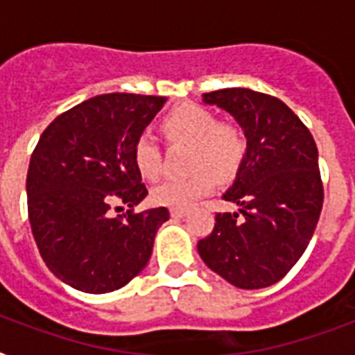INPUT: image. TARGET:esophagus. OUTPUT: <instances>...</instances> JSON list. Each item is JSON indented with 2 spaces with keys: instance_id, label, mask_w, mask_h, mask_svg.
<instances>
[{
  "instance_id": "esophagus-1",
  "label": "esophagus",
  "mask_w": 355,
  "mask_h": 355,
  "mask_svg": "<svg viewBox=\"0 0 355 355\" xmlns=\"http://www.w3.org/2000/svg\"><path fill=\"white\" fill-rule=\"evenodd\" d=\"M184 216H188V210H186V208H171L173 219H180V217Z\"/></svg>"
}]
</instances>
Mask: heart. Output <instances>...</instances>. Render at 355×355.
<instances>
[{
  "label": "heart",
  "instance_id": "heart-1",
  "mask_svg": "<svg viewBox=\"0 0 355 355\" xmlns=\"http://www.w3.org/2000/svg\"><path fill=\"white\" fill-rule=\"evenodd\" d=\"M160 130L167 144H188L186 177L167 178L153 189V200L167 208H188L216 186L237 177L248 156V138L234 121H217L208 108L182 103L164 116ZM132 164L139 177L156 180L162 173V149L156 139L141 132L132 144Z\"/></svg>",
  "mask_w": 355,
  "mask_h": 355
}]
</instances>
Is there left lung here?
Here are the masks:
<instances>
[{
	"mask_svg": "<svg viewBox=\"0 0 355 355\" xmlns=\"http://www.w3.org/2000/svg\"><path fill=\"white\" fill-rule=\"evenodd\" d=\"M225 108L248 138V156L223 199L239 214L219 211L197 248L214 272L241 289L280 282L308 248L319 223L324 188L309 128L286 103L248 88L205 94Z\"/></svg>",
	"mask_w": 355,
	"mask_h": 355,
	"instance_id": "8db88e82",
	"label": "left lung"
}]
</instances>
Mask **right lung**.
<instances>
[{"instance_id": "right-lung-1", "label": "right lung", "mask_w": 355, "mask_h": 355, "mask_svg": "<svg viewBox=\"0 0 355 355\" xmlns=\"http://www.w3.org/2000/svg\"><path fill=\"white\" fill-rule=\"evenodd\" d=\"M166 101L105 94L42 132L27 171V211L42 259L64 284L94 295L116 291L149 261L169 211H134L147 188L132 164V144ZM114 202L129 210L112 218Z\"/></svg>"}]
</instances>
